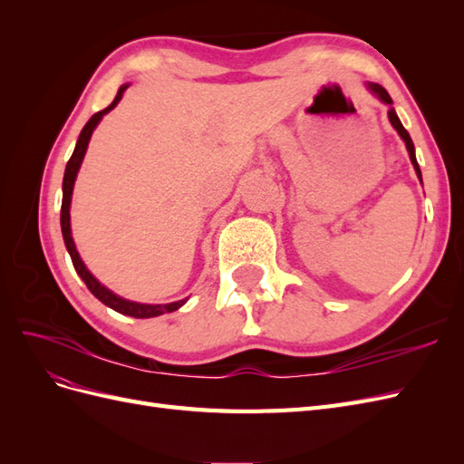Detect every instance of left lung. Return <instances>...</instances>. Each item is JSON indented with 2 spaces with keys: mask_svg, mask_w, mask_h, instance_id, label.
<instances>
[{
  "mask_svg": "<svg viewBox=\"0 0 464 464\" xmlns=\"http://www.w3.org/2000/svg\"><path fill=\"white\" fill-rule=\"evenodd\" d=\"M370 89L382 98V101L385 102V104H392V101H391V96H389V92L383 89V87H379V85H370ZM389 120H391V123H392V128H395L397 131H399V135L402 137V141L406 143V149H409V154H411V160H412V164H414V170H416V174H418V178H420V181H422V172H420V166H418V160H416V154H414V143H412V139H411V135H409V131H406L404 128H402V123H401V120L397 118V114H395V110H389Z\"/></svg>",
  "mask_w": 464,
  "mask_h": 464,
  "instance_id": "8db88e82",
  "label": "left lung"
}]
</instances>
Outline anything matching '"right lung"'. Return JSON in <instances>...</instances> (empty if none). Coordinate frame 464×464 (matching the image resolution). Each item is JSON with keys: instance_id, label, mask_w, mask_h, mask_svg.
<instances>
[{"instance_id": "1", "label": "right lung", "mask_w": 464, "mask_h": 464, "mask_svg": "<svg viewBox=\"0 0 464 464\" xmlns=\"http://www.w3.org/2000/svg\"><path fill=\"white\" fill-rule=\"evenodd\" d=\"M128 89V85H123L114 101H111V104L101 111H96V114L85 123V128L81 130V135L77 139V145H75V150L72 154V159L67 160V166H65V174H63V199H62V234H63V242H65V247L69 251V256H72V261H73V266L75 271L79 273V276L85 280L87 288L94 294V296L101 300L102 304H106L108 307H111V310H116L123 315H131V317H157V315H162V314H170V312H176L178 307H181L186 304V300H179V302H172V304H159V305H150V304H137V302H130V300H123L120 296H116L114 292H110L108 288H104L98 280L87 271L85 263L81 261L77 249H75V244H73V237H72V227H69V205H72V193H73V184H75V178H77V172H79V166L82 162V157H85V150H87V145H89V139L92 135V130L96 128V123L101 121V118L106 114V111H110L111 108H114L120 98L123 94V91Z\"/></svg>"}]
</instances>
